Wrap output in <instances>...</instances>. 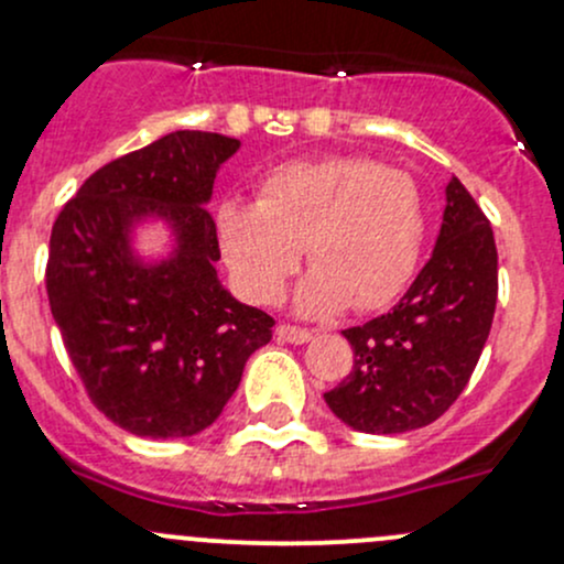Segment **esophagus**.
<instances>
[{
    "label": "esophagus",
    "instance_id": "34e87169",
    "mask_svg": "<svg viewBox=\"0 0 564 564\" xmlns=\"http://www.w3.org/2000/svg\"><path fill=\"white\" fill-rule=\"evenodd\" d=\"M278 339H283V343H292V345H305L313 339V332L311 329H302V326H292V324H281L275 329Z\"/></svg>",
    "mask_w": 564,
    "mask_h": 564
}]
</instances>
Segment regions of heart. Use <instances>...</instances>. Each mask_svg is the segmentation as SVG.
Masks as SVG:
<instances>
[{
    "label": "heart",
    "mask_w": 564,
    "mask_h": 564,
    "mask_svg": "<svg viewBox=\"0 0 564 564\" xmlns=\"http://www.w3.org/2000/svg\"><path fill=\"white\" fill-rule=\"evenodd\" d=\"M219 240L251 302L281 294L305 246L313 270L296 289V311L372 313L391 305L417 270L423 192L406 171L369 158L294 160L264 178L257 203L221 206Z\"/></svg>",
    "instance_id": "obj_1"
}]
</instances>
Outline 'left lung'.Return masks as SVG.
Returning a JSON list of instances; mask_svg holds the SVG:
<instances>
[{
	"instance_id": "left-lung-1",
	"label": "left lung",
	"mask_w": 564,
	"mask_h": 564,
	"mask_svg": "<svg viewBox=\"0 0 564 564\" xmlns=\"http://www.w3.org/2000/svg\"><path fill=\"white\" fill-rule=\"evenodd\" d=\"M498 302L490 219L453 176L436 249L391 313L345 329L350 375L324 393L364 433H404L442 417L471 380Z\"/></svg>"
}]
</instances>
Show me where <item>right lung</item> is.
Masks as SVG:
<instances>
[{
    "label": "right lung",
    "instance_id": "obj_1",
    "mask_svg": "<svg viewBox=\"0 0 564 564\" xmlns=\"http://www.w3.org/2000/svg\"><path fill=\"white\" fill-rule=\"evenodd\" d=\"M240 141L176 131L98 169L51 232L47 300L66 352L98 412L150 438L200 433L238 391L275 321L216 278L212 200ZM170 221L177 246L147 265L130 249L139 220Z\"/></svg>",
    "mask_w": 564,
    "mask_h": 564
}]
</instances>
